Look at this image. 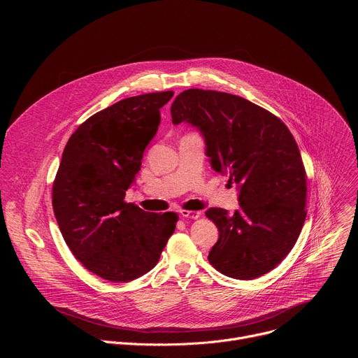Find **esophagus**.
<instances>
[{"instance_id":"esophagus-1","label":"esophagus","mask_w":358,"mask_h":358,"mask_svg":"<svg viewBox=\"0 0 358 358\" xmlns=\"http://www.w3.org/2000/svg\"><path fill=\"white\" fill-rule=\"evenodd\" d=\"M180 215L184 218H192L196 220L201 217V211H188V210H180Z\"/></svg>"}]
</instances>
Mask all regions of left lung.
<instances>
[{
  "label": "left lung",
  "instance_id": "obj_1",
  "mask_svg": "<svg viewBox=\"0 0 358 358\" xmlns=\"http://www.w3.org/2000/svg\"><path fill=\"white\" fill-rule=\"evenodd\" d=\"M171 117L199 130L211 167L238 185L234 214L206 213L220 231L210 264L241 280L268 273L292 250L306 220V171L292 133L261 106L217 90H184Z\"/></svg>",
  "mask_w": 358,
  "mask_h": 358
}]
</instances>
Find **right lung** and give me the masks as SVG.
<instances>
[{
  "label": "right lung",
  "mask_w": 358,
  "mask_h": 358,
  "mask_svg": "<svg viewBox=\"0 0 358 358\" xmlns=\"http://www.w3.org/2000/svg\"><path fill=\"white\" fill-rule=\"evenodd\" d=\"M173 94L123 99L82 123L65 145L52 187L55 218L75 258L106 280L130 282L151 271L176 229L177 214L124 202Z\"/></svg>",
  "instance_id": "right-lung-1"
}]
</instances>
